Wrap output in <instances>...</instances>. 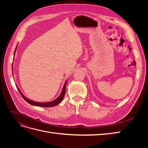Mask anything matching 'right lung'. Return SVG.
<instances>
[{
  "label": "right lung",
  "instance_id": "1",
  "mask_svg": "<svg viewBox=\"0 0 148 148\" xmlns=\"http://www.w3.org/2000/svg\"><path fill=\"white\" fill-rule=\"evenodd\" d=\"M18 46V44H17ZM15 48V50L14 52V56H15V53L16 50V47ZM13 65V64H12ZM13 67V66H12ZM66 82H67V80L65 82L64 85V87L62 88V91L61 92V94L60 95V96L58 97L57 99H56L55 100H53L51 102H36V101H33L31 99H29L28 97H26V96H25L22 92H21V91L20 90V89L18 88V87L17 86V85L16 84V86L18 88V90L19 92L20 93V95H21L22 97L23 98V99L27 102L28 103H29V104L31 105H33V106H38V107H53V106H56L57 105H58L59 104V103L63 100L64 96H65V89H66Z\"/></svg>",
  "mask_w": 148,
  "mask_h": 148
}]
</instances>
